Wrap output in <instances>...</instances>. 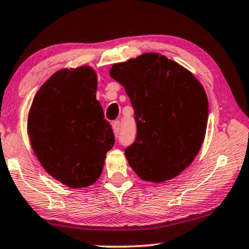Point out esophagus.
<instances>
[{
    "mask_svg": "<svg viewBox=\"0 0 249 249\" xmlns=\"http://www.w3.org/2000/svg\"><path fill=\"white\" fill-rule=\"evenodd\" d=\"M120 128H121V124H120L119 120H116V121L112 122V130H113V133H114V136H116V137L119 135Z\"/></svg>",
    "mask_w": 249,
    "mask_h": 249,
    "instance_id": "obj_1",
    "label": "esophagus"
}]
</instances>
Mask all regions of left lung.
<instances>
[{
    "label": "left lung",
    "instance_id": "obj_1",
    "mask_svg": "<svg viewBox=\"0 0 249 249\" xmlns=\"http://www.w3.org/2000/svg\"><path fill=\"white\" fill-rule=\"evenodd\" d=\"M111 78L124 87L135 109L137 137L124 154L146 181L175 178L193 162L204 141L208 99L190 71L159 53L113 64Z\"/></svg>",
    "mask_w": 249,
    "mask_h": 249
}]
</instances>
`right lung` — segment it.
<instances>
[{
    "instance_id": "right-lung-1",
    "label": "right lung",
    "mask_w": 249,
    "mask_h": 249,
    "mask_svg": "<svg viewBox=\"0 0 249 249\" xmlns=\"http://www.w3.org/2000/svg\"><path fill=\"white\" fill-rule=\"evenodd\" d=\"M90 67L62 69L37 91L28 117L34 154L53 178L70 188L92 185L113 147L111 125L95 99Z\"/></svg>"
}]
</instances>
